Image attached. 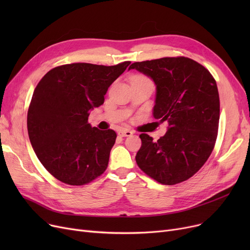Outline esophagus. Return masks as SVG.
<instances>
[{
    "label": "esophagus",
    "mask_w": 250,
    "mask_h": 250,
    "mask_svg": "<svg viewBox=\"0 0 250 250\" xmlns=\"http://www.w3.org/2000/svg\"><path fill=\"white\" fill-rule=\"evenodd\" d=\"M118 135L122 137H129L133 135V132H130V130H128V129H122L118 132Z\"/></svg>",
    "instance_id": "esophagus-1"
}]
</instances>
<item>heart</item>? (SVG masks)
<instances>
[{"label":"heart","instance_id":"heart-1","mask_svg":"<svg viewBox=\"0 0 250 250\" xmlns=\"http://www.w3.org/2000/svg\"><path fill=\"white\" fill-rule=\"evenodd\" d=\"M135 78H137V79H146V80H148L147 78H145V77H143V76H136Z\"/></svg>","mask_w":250,"mask_h":250}]
</instances>
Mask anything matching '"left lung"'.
<instances>
[{
    "label": "left lung",
    "mask_w": 250,
    "mask_h": 250,
    "mask_svg": "<svg viewBox=\"0 0 250 250\" xmlns=\"http://www.w3.org/2000/svg\"><path fill=\"white\" fill-rule=\"evenodd\" d=\"M133 69L153 80V115L168 123L158 141L140 135L137 164L162 185L185 181L206 163L217 139L220 100L215 79L202 64L185 57L138 62L129 65L128 70Z\"/></svg>",
    "instance_id": "left-lung-1"
}]
</instances>
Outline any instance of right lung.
Here are the masks:
<instances>
[{
    "instance_id": "obj_1",
    "label": "right lung",
    "mask_w": 250,
    "mask_h": 250,
    "mask_svg": "<svg viewBox=\"0 0 250 250\" xmlns=\"http://www.w3.org/2000/svg\"><path fill=\"white\" fill-rule=\"evenodd\" d=\"M129 63L63 64L37 84L27 114L28 136L38 160L60 181L83 186L107 168L116 134L92 127L88 116Z\"/></svg>"
}]
</instances>
